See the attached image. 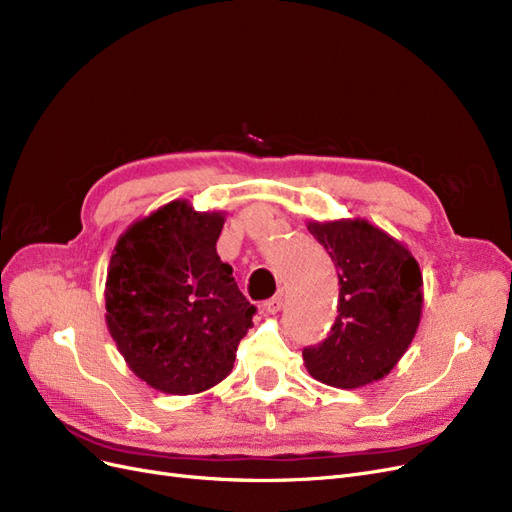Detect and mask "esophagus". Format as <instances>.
Masks as SVG:
<instances>
[{
  "instance_id": "1",
  "label": "esophagus",
  "mask_w": 512,
  "mask_h": 512,
  "mask_svg": "<svg viewBox=\"0 0 512 512\" xmlns=\"http://www.w3.org/2000/svg\"><path fill=\"white\" fill-rule=\"evenodd\" d=\"M280 308H282V297H280V295H278V297H272V299H268V301H263V304H261V312L266 314V316H272V314L280 312Z\"/></svg>"
}]
</instances>
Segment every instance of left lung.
Returning <instances> with one entry per match:
<instances>
[{
	"label": "left lung",
	"mask_w": 512,
	"mask_h": 512,
	"mask_svg": "<svg viewBox=\"0 0 512 512\" xmlns=\"http://www.w3.org/2000/svg\"><path fill=\"white\" fill-rule=\"evenodd\" d=\"M339 276L337 318L329 337L304 350L314 380L352 390L380 382L401 361L424 306L420 263L407 244L361 217L308 221Z\"/></svg>",
	"instance_id": "left-lung-1"
}]
</instances>
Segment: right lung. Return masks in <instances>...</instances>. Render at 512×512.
Here are the masks:
<instances>
[{
	"mask_svg": "<svg viewBox=\"0 0 512 512\" xmlns=\"http://www.w3.org/2000/svg\"><path fill=\"white\" fill-rule=\"evenodd\" d=\"M225 211L173 200L118 238L107 268L105 323L128 369L164 394H200L230 375L255 306L215 244Z\"/></svg>",
	"mask_w": 512,
	"mask_h": 512,
	"instance_id": "1",
	"label": "right lung"
}]
</instances>
